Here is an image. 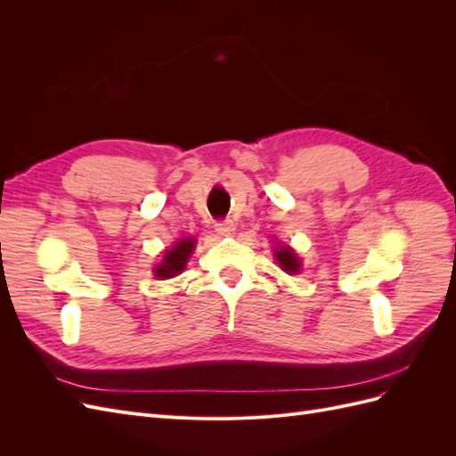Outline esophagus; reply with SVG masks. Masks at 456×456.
<instances>
[{
	"mask_svg": "<svg viewBox=\"0 0 456 456\" xmlns=\"http://www.w3.org/2000/svg\"><path fill=\"white\" fill-rule=\"evenodd\" d=\"M215 230L218 236H232L233 230H236V224L232 223V220H223V223H216Z\"/></svg>",
	"mask_w": 456,
	"mask_h": 456,
	"instance_id": "esophagus-1",
	"label": "esophagus"
}]
</instances>
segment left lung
Here are the masks:
<instances>
[{"instance_id": "8db88e82", "label": "left lung", "mask_w": 456, "mask_h": 456, "mask_svg": "<svg viewBox=\"0 0 456 456\" xmlns=\"http://www.w3.org/2000/svg\"><path fill=\"white\" fill-rule=\"evenodd\" d=\"M275 260H278V265L283 272L287 273H298L300 272V258L298 255L291 249V247H280V249H275Z\"/></svg>"}]
</instances>
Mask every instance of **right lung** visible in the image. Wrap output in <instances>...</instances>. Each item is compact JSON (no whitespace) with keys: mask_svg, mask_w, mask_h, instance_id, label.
<instances>
[{"mask_svg":"<svg viewBox=\"0 0 456 456\" xmlns=\"http://www.w3.org/2000/svg\"><path fill=\"white\" fill-rule=\"evenodd\" d=\"M196 240L194 238H183L178 240L169 251H165L163 260L154 268L156 278L169 280L181 273L186 268V262L190 260V255L194 253Z\"/></svg>","mask_w":456,"mask_h":456,"instance_id":"1","label":"right lung"}]
</instances>
